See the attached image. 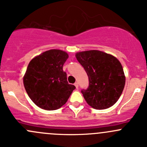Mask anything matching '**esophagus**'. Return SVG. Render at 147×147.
I'll use <instances>...</instances> for the list:
<instances>
[{
	"label": "esophagus",
	"mask_w": 147,
	"mask_h": 147,
	"mask_svg": "<svg viewBox=\"0 0 147 147\" xmlns=\"http://www.w3.org/2000/svg\"><path fill=\"white\" fill-rule=\"evenodd\" d=\"M75 86L76 87V88L78 89V87H79V84H78V82H75Z\"/></svg>",
	"instance_id": "esophagus-1"
}]
</instances>
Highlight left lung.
<instances>
[{
  "label": "left lung",
  "mask_w": 147,
  "mask_h": 147,
  "mask_svg": "<svg viewBox=\"0 0 147 147\" xmlns=\"http://www.w3.org/2000/svg\"><path fill=\"white\" fill-rule=\"evenodd\" d=\"M89 78V86L81 92L90 106L105 109L115 105L122 93L125 76L121 63L111 55L99 50L76 54Z\"/></svg>",
  "instance_id": "left-lung-1"
}]
</instances>
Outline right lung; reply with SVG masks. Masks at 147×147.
<instances>
[{"label": "right lung", "mask_w": 147, "mask_h": 147, "mask_svg": "<svg viewBox=\"0 0 147 147\" xmlns=\"http://www.w3.org/2000/svg\"><path fill=\"white\" fill-rule=\"evenodd\" d=\"M67 58L68 55L63 50H50L30 62L23 84L30 98L41 109H59L75 89L68 83L63 69Z\"/></svg>", "instance_id": "obj_1"}]
</instances>
